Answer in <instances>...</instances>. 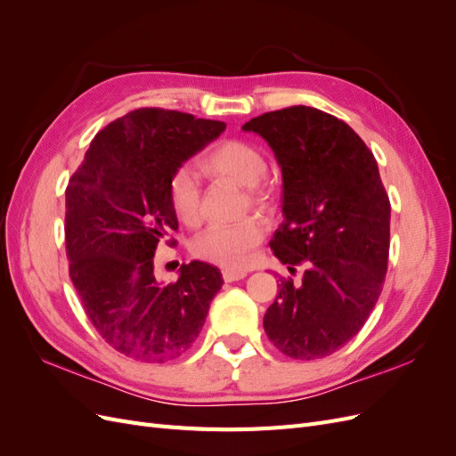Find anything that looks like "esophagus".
Here are the masks:
<instances>
[{
  "instance_id": "esophagus-1",
  "label": "esophagus",
  "mask_w": 456,
  "mask_h": 456,
  "mask_svg": "<svg viewBox=\"0 0 456 456\" xmlns=\"http://www.w3.org/2000/svg\"><path fill=\"white\" fill-rule=\"evenodd\" d=\"M247 275V272H241V270H224L223 272V278L226 283H232V281H240L243 280Z\"/></svg>"
}]
</instances>
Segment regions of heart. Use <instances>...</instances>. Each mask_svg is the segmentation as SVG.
<instances>
[{
	"instance_id": "obj_1",
	"label": "heart",
	"mask_w": 456,
	"mask_h": 456,
	"mask_svg": "<svg viewBox=\"0 0 456 456\" xmlns=\"http://www.w3.org/2000/svg\"><path fill=\"white\" fill-rule=\"evenodd\" d=\"M201 167L215 178H224L247 188V205L258 213L272 211L273 194L265 181L268 163L258 146L238 139L223 141L207 151ZM169 196L176 216L186 226H198L201 223L203 190L198 173L190 165H183L173 173ZM262 238H265V224L251 216L236 224L207 228L191 241V253L216 266L241 268Z\"/></svg>"
}]
</instances>
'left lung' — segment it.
Segmentation results:
<instances>
[{"label": "left lung", "mask_w": 456, "mask_h": 456, "mask_svg": "<svg viewBox=\"0 0 456 456\" xmlns=\"http://www.w3.org/2000/svg\"><path fill=\"white\" fill-rule=\"evenodd\" d=\"M281 169L283 223L270 243L302 283L280 280L265 314L273 346L293 360L342 348L365 325L386 278L390 200L372 151L327 112L291 106L247 121Z\"/></svg>", "instance_id": "1"}]
</instances>
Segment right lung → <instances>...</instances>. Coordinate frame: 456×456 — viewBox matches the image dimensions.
<instances>
[{"instance_id": "1", "label": "right lung", "mask_w": 456, "mask_h": 456, "mask_svg": "<svg viewBox=\"0 0 456 456\" xmlns=\"http://www.w3.org/2000/svg\"><path fill=\"white\" fill-rule=\"evenodd\" d=\"M226 129L161 108L133 110L96 133L66 188L70 278L99 335L146 363L183 355L205 323L223 273L191 260L175 283L154 273L159 241L178 228L169 183Z\"/></svg>"}]
</instances>
